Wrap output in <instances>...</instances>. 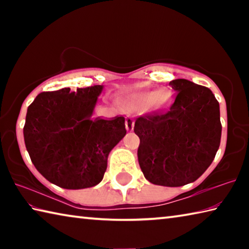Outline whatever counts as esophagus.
Segmentation results:
<instances>
[{"label": "esophagus", "instance_id": "34e87169", "mask_svg": "<svg viewBox=\"0 0 249 249\" xmlns=\"http://www.w3.org/2000/svg\"><path fill=\"white\" fill-rule=\"evenodd\" d=\"M125 125H126V129L127 130H132L134 129V125H135V121L132 119V117L128 116L127 119H126V122H125Z\"/></svg>", "mask_w": 249, "mask_h": 249}]
</instances>
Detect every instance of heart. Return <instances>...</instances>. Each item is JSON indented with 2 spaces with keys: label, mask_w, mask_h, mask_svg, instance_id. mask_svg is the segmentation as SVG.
<instances>
[{
  "label": "heart",
  "mask_w": 249,
  "mask_h": 249,
  "mask_svg": "<svg viewBox=\"0 0 249 249\" xmlns=\"http://www.w3.org/2000/svg\"><path fill=\"white\" fill-rule=\"evenodd\" d=\"M174 96L168 90L137 91L126 95L123 102L126 108L134 112H162L170 107Z\"/></svg>",
  "instance_id": "heart-1"
}]
</instances>
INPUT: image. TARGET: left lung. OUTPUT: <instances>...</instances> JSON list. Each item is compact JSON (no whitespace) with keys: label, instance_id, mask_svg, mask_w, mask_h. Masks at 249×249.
I'll use <instances>...</instances> for the list:
<instances>
[{"label":"left lung","instance_id":"1","mask_svg":"<svg viewBox=\"0 0 249 249\" xmlns=\"http://www.w3.org/2000/svg\"><path fill=\"white\" fill-rule=\"evenodd\" d=\"M176 93L168 111L138 117L134 132L137 156L149 182L181 187L196 181L212 163L220 147V104L209 88L189 80L170 81Z\"/></svg>","mask_w":249,"mask_h":249}]
</instances>
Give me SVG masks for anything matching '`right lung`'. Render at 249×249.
<instances>
[{
  "label": "right lung",
  "instance_id": "1",
  "mask_svg": "<svg viewBox=\"0 0 249 249\" xmlns=\"http://www.w3.org/2000/svg\"><path fill=\"white\" fill-rule=\"evenodd\" d=\"M103 86L43 92L27 108L24 141L32 162L58 187L78 190L103 179L109 151L126 135L125 119H92Z\"/></svg>",
  "mask_w": 249,
  "mask_h": 249
}]
</instances>
